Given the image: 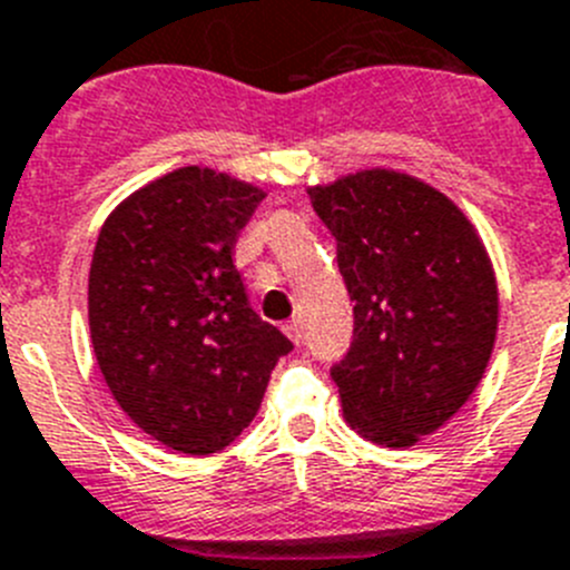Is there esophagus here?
Instances as JSON below:
<instances>
[{
	"mask_svg": "<svg viewBox=\"0 0 570 570\" xmlns=\"http://www.w3.org/2000/svg\"><path fill=\"white\" fill-rule=\"evenodd\" d=\"M285 333H288V338L294 341V344H302V324H299V318H294V322L285 324Z\"/></svg>",
	"mask_w": 570,
	"mask_h": 570,
	"instance_id": "34e87169",
	"label": "esophagus"
}]
</instances>
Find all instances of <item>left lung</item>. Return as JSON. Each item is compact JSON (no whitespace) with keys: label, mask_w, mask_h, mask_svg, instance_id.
Here are the masks:
<instances>
[{"label":"left lung","mask_w":570,"mask_h":570,"mask_svg":"<svg viewBox=\"0 0 570 570\" xmlns=\"http://www.w3.org/2000/svg\"><path fill=\"white\" fill-rule=\"evenodd\" d=\"M355 302L333 366L344 420L405 451L470 400L498 333V282L468 215L409 173L370 167L307 189Z\"/></svg>","instance_id":"left-lung-1"}]
</instances>
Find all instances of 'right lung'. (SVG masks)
<instances>
[{
    "label": "right lung",
    "instance_id": "obj_1",
    "mask_svg": "<svg viewBox=\"0 0 570 570\" xmlns=\"http://www.w3.org/2000/svg\"><path fill=\"white\" fill-rule=\"evenodd\" d=\"M265 193L178 167L117 204L89 268L97 366L119 409L170 451H224L294 350L248 307L232 248Z\"/></svg>",
    "mask_w": 570,
    "mask_h": 570
}]
</instances>
